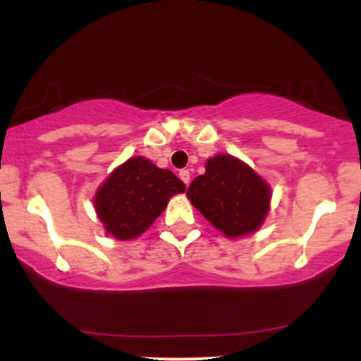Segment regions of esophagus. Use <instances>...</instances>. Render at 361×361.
<instances>
[{
    "label": "esophagus",
    "mask_w": 361,
    "mask_h": 361,
    "mask_svg": "<svg viewBox=\"0 0 361 361\" xmlns=\"http://www.w3.org/2000/svg\"><path fill=\"white\" fill-rule=\"evenodd\" d=\"M180 178H181V181H183V183L188 187V183H190V171L181 169L180 171Z\"/></svg>",
    "instance_id": "obj_1"
}]
</instances>
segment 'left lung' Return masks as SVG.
I'll list each match as a JSON object with an SVG mask.
<instances>
[{
    "label": "left lung",
    "mask_w": 361,
    "mask_h": 361,
    "mask_svg": "<svg viewBox=\"0 0 361 361\" xmlns=\"http://www.w3.org/2000/svg\"><path fill=\"white\" fill-rule=\"evenodd\" d=\"M187 195L227 238H241L260 228L271 204L265 180L245 162L225 154L207 160L206 173L192 181Z\"/></svg>",
    "instance_id": "left-lung-1"
}]
</instances>
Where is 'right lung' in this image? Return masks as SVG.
Here are the masks:
<instances>
[{
    "instance_id": "obj_1",
    "label": "right lung",
    "mask_w": 361,
    "mask_h": 361,
    "mask_svg": "<svg viewBox=\"0 0 361 361\" xmlns=\"http://www.w3.org/2000/svg\"><path fill=\"white\" fill-rule=\"evenodd\" d=\"M185 190L183 181L169 169H160L145 157H133L97 188L94 207L108 234L127 241L143 234L169 199Z\"/></svg>"
}]
</instances>
